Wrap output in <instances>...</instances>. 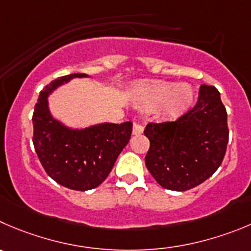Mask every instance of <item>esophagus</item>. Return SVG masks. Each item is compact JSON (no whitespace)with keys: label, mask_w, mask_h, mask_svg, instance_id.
<instances>
[{"label":"esophagus","mask_w":251,"mask_h":251,"mask_svg":"<svg viewBox=\"0 0 251 251\" xmlns=\"http://www.w3.org/2000/svg\"><path fill=\"white\" fill-rule=\"evenodd\" d=\"M143 130H144V128H143L142 124L137 123V122H134V123H133V134L139 135V134H142Z\"/></svg>","instance_id":"1"}]
</instances>
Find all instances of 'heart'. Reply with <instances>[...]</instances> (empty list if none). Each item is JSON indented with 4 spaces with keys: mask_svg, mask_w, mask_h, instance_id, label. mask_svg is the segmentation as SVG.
Masks as SVG:
<instances>
[{
    "mask_svg": "<svg viewBox=\"0 0 251 251\" xmlns=\"http://www.w3.org/2000/svg\"><path fill=\"white\" fill-rule=\"evenodd\" d=\"M195 92L186 83L155 81L143 86L135 95V103L142 109H155L164 104L168 116H177L192 104Z\"/></svg>",
    "mask_w": 251,
    "mask_h": 251,
    "instance_id": "1",
    "label": "heart"
}]
</instances>
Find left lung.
Masks as SVG:
<instances>
[{"mask_svg":"<svg viewBox=\"0 0 251 251\" xmlns=\"http://www.w3.org/2000/svg\"><path fill=\"white\" fill-rule=\"evenodd\" d=\"M145 165L164 188L186 191L201 185L221 166L228 144L226 111L214 86L202 85L199 101L175 122L149 123Z\"/></svg>","mask_w":251,"mask_h":251,"instance_id":"1","label":"left lung"}]
</instances>
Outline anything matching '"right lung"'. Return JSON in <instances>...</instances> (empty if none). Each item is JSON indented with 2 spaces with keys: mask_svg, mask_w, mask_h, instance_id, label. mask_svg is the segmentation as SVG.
<instances>
[{
  "mask_svg": "<svg viewBox=\"0 0 251 251\" xmlns=\"http://www.w3.org/2000/svg\"><path fill=\"white\" fill-rule=\"evenodd\" d=\"M85 74H71L51 81L40 91L33 113V144L48 175L60 185L87 191L101 185L113 169L117 157L128 144L132 122L99 123L87 128H70L54 118L50 95L59 86Z\"/></svg>",
  "mask_w": 251,
  "mask_h": 251,
  "instance_id": "right-lung-1",
  "label": "right lung"
}]
</instances>
